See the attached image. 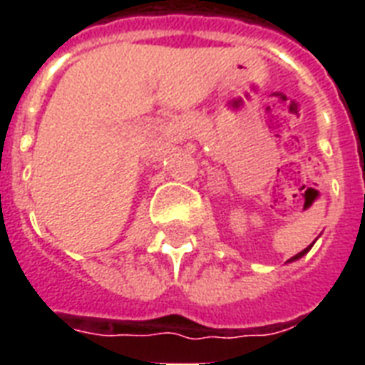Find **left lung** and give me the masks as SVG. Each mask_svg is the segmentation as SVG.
<instances>
[{
    "label": "left lung",
    "mask_w": 365,
    "mask_h": 365,
    "mask_svg": "<svg viewBox=\"0 0 365 365\" xmlns=\"http://www.w3.org/2000/svg\"><path fill=\"white\" fill-rule=\"evenodd\" d=\"M311 248H312V244H311V246H307V248L303 250V252H299V254H295L294 257H289V259H288V263H292V261H295V259H301V257H303V255H305L307 252H309V250H311Z\"/></svg>",
    "instance_id": "1"
}]
</instances>
